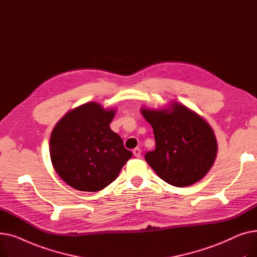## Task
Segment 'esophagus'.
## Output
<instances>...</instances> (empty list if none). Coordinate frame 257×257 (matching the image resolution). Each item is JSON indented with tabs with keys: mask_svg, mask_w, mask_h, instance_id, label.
I'll return each instance as SVG.
<instances>
[{
	"mask_svg": "<svg viewBox=\"0 0 257 257\" xmlns=\"http://www.w3.org/2000/svg\"><path fill=\"white\" fill-rule=\"evenodd\" d=\"M141 154H142V151H141V149L140 148H136V149L133 150V155L136 156V157H141Z\"/></svg>",
	"mask_w": 257,
	"mask_h": 257,
	"instance_id": "34e87169",
	"label": "esophagus"
}]
</instances>
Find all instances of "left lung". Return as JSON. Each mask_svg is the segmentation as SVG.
Here are the masks:
<instances>
[{"mask_svg":"<svg viewBox=\"0 0 257 257\" xmlns=\"http://www.w3.org/2000/svg\"><path fill=\"white\" fill-rule=\"evenodd\" d=\"M141 112L153 128L156 145L145 158L158 177L177 187L203 178L218 153L217 139L207 120L177 101L159 109L142 107Z\"/></svg>","mask_w":257,"mask_h":257,"instance_id":"left-lung-1","label":"left lung"}]
</instances>
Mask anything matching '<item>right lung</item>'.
Instances as JSON below:
<instances>
[{
  "label": "right lung",
  "instance_id": "obj_1",
  "mask_svg": "<svg viewBox=\"0 0 257 257\" xmlns=\"http://www.w3.org/2000/svg\"><path fill=\"white\" fill-rule=\"evenodd\" d=\"M113 108L87 102L67 111L54 127L50 156L58 176L75 190L98 192L109 185L131 158L110 129Z\"/></svg>",
  "mask_w": 257,
  "mask_h": 257
}]
</instances>
